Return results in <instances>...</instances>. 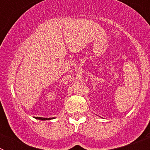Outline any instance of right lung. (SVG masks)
<instances>
[{"mask_svg": "<svg viewBox=\"0 0 150 150\" xmlns=\"http://www.w3.org/2000/svg\"><path fill=\"white\" fill-rule=\"evenodd\" d=\"M37 120H52V119H55V117L53 118H43V117H34Z\"/></svg>", "mask_w": 150, "mask_h": 150, "instance_id": "add662e5", "label": "right lung"}]
</instances>
